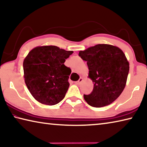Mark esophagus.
Returning a JSON list of instances; mask_svg holds the SVG:
<instances>
[{
    "instance_id": "34e87169",
    "label": "esophagus",
    "mask_w": 147,
    "mask_h": 147,
    "mask_svg": "<svg viewBox=\"0 0 147 147\" xmlns=\"http://www.w3.org/2000/svg\"><path fill=\"white\" fill-rule=\"evenodd\" d=\"M82 81H83V78H82V77H80V79H79V80L76 82L75 84H77V85H78V84H80V83H81Z\"/></svg>"
}]
</instances>
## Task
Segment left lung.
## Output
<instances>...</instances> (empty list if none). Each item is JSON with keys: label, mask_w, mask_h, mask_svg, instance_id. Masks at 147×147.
<instances>
[{"label": "left lung", "mask_w": 147, "mask_h": 147, "mask_svg": "<svg viewBox=\"0 0 147 147\" xmlns=\"http://www.w3.org/2000/svg\"><path fill=\"white\" fill-rule=\"evenodd\" d=\"M79 56L87 61L88 77L93 83L90 94H84L89 105L94 108L108 106L123 91L127 81L129 62L118 47L98 44L79 52Z\"/></svg>", "instance_id": "1"}]
</instances>
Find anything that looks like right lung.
<instances>
[{
	"label": "right lung",
	"mask_w": 147,
	"mask_h": 147,
	"mask_svg": "<svg viewBox=\"0 0 147 147\" xmlns=\"http://www.w3.org/2000/svg\"><path fill=\"white\" fill-rule=\"evenodd\" d=\"M73 53L53 45L38 46L29 52L23 61L24 78L37 101L53 106L63 100L71 73L64 62Z\"/></svg>",
	"instance_id": "add662e5"
}]
</instances>
